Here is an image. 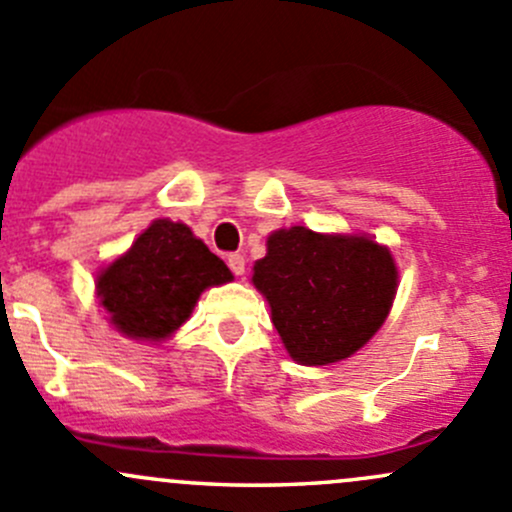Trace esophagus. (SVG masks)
I'll return each instance as SVG.
<instances>
[{
    "label": "esophagus",
    "instance_id": "obj_1",
    "mask_svg": "<svg viewBox=\"0 0 512 512\" xmlns=\"http://www.w3.org/2000/svg\"><path fill=\"white\" fill-rule=\"evenodd\" d=\"M228 267H230V272L233 274H245V257L240 255V252H230L228 255Z\"/></svg>",
    "mask_w": 512,
    "mask_h": 512
}]
</instances>
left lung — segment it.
<instances>
[{
	"label": "left lung",
	"instance_id": "1",
	"mask_svg": "<svg viewBox=\"0 0 512 512\" xmlns=\"http://www.w3.org/2000/svg\"><path fill=\"white\" fill-rule=\"evenodd\" d=\"M255 287L289 355L304 365L348 358L383 326L395 299L392 255L368 238L277 230L255 262Z\"/></svg>",
	"mask_w": 512,
	"mask_h": 512
}]
</instances>
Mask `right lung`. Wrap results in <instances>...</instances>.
<instances>
[{"label": "right lung", "instance_id": "add662e5", "mask_svg": "<svg viewBox=\"0 0 512 512\" xmlns=\"http://www.w3.org/2000/svg\"><path fill=\"white\" fill-rule=\"evenodd\" d=\"M233 279L184 223L154 220L98 277L102 306L129 338H166L191 316L206 287Z\"/></svg>", "mask_w": 512, "mask_h": 512}]
</instances>
